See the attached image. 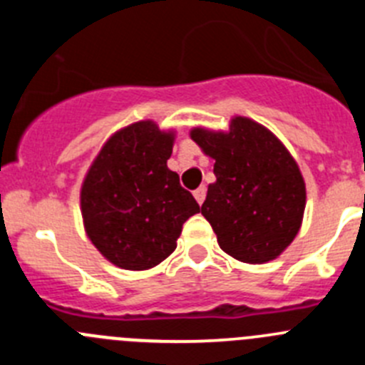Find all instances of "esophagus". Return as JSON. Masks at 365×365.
I'll return each mask as SVG.
<instances>
[{"label": "esophagus", "instance_id": "obj_1", "mask_svg": "<svg viewBox=\"0 0 365 365\" xmlns=\"http://www.w3.org/2000/svg\"><path fill=\"white\" fill-rule=\"evenodd\" d=\"M193 197H195V201H197L199 205H202V201H205V197H206V188H205V186H199V188L195 190V192H193Z\"/></svg>", "mask_w": 365, "mask_h": 365}]
</instances>
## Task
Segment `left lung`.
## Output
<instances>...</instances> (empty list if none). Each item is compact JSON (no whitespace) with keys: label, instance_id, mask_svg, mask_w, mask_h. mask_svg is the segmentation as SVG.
Listing matches in <instances>:
<instances>
[{"label":"left lung","instance_id":"obj_1","mask_svg":"<svg viewBox=\"0 0 365 365\" xmlns=\"http://www.w3.org/2000/svg\"><path fill=\"white\" fill-rule=\"evenodd\" d=\"M190 137L215 160L201 214L219 247L243 263L276 259L298 234L305 182L292 155L265 125L234 117L228 131L193 128Z\"/></svg>","mask_w":365,"mask_h":365}]
</instances>
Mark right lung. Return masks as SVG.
Returning <instances> with one entry per match:
<instances>
[{
  "label": "right lung",
  "mask_w": 365,
  "mask_h": 365,
  "mask_svg": "<svg viewBox=\"0 0 365 365\" xmlns=\"http://www.w3.org/2000/svg\"><path fill=\"white\" fill-rule=\"evenodd\" d=\"M173 140L155 122H135L108 138L83 179L87 237L120 269L159 265L175 250L186 219L201 212L166 164Z\"/></svg>",
  "instance_id": "obj_1"
}]
</instances>
